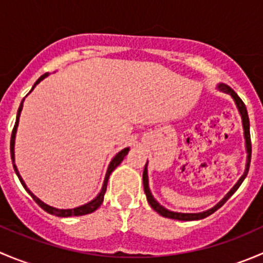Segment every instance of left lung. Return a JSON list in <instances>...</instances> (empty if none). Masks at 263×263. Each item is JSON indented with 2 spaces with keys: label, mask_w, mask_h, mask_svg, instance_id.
<instances>
[{
  "label": "left lung",
  "mask_w": 263,
  "mask_h": 263,
  "mask_svg": "<svg viewBox=\"0 0 263 263\" xmlns=\"http://www.w3.org/2000/svg\"><path fill=\"white\" fill-rule=\"evenodd\" d=\"M220 90H222V91L228 92V94H230L233 97V99L235 100V104H237L238 109H239V113L240 116H242V121H243V128H245V137H246V144H247V153H248V161H247V168H246V172L245 174H243L242 177H240L239 181L237 182V184L234 185V187L230 190V192L228 193L227 196H225L224 198H222L221 201H220L219 203H217L216 206H214L213 209H210V210L208 211H203V213H198V214H181V213H173V211H169L166 210V209H164L163 206L159 205L158 202H156L155 200H154L153 195H151L150 190H148V181H147V169H146V165H145L144 168V174H142V182H144V191L145 193H146V198H147V202L150 203L151 208L154 209V210L156 211V213H159L161 215V216L164 217H169V219H176V220H183V221H191V220H200V219H203V217H208L209 215L214 214L215 211L217 210V209L221 208L222 205H224L225 202H227L228 200H229L230 196L233 195V193L235 192V191L239 188V185L242 184V182L245 181L247 173H248V169H249V163H251V153H252V145H251V134H249V118H248V113H247V108H246V104L243 103V100L240 99L239 97H238L237 92L234 91L233 89H230L229 86H227V85H222L220 84L219 85Z\"/></svg>",
  "instance_id": "obj_1"
}]
</instances>
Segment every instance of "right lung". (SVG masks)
I'll return each mask as SVG.
<instances>
[{
	"mask_svg": "<svg viewBox=\"0 0 263 263\" xmlns=\"http://www.w3.org/2000/svg\"><path fill=\"white\" fill-rule=\"evenodd\" d=\"M47 75H48V73H44V75H42L41 78H39L38 80L35 81V84H34V86L31 87V90H33L34 87H35V85H36V84H39V82H41L42 80H43V79L46 78ZM24 99H25V98H24ZM24 99H23V102H21L20 107H18V110H17V117H16V122H15L14 129H12V134H11V141H10V150H11V159H12V164H14V145H15V134H16V129H17L18 117H20L21 109H23V103H24ZM127 153H128V147H126V148H123V150L119 151V153L117 154V155L115 156V158L112 159V161H110L109 166H108L107 174H105V178H104V183H103V188H102V191H100V193H99V195L97 196V197L94 198V200L90 201V202H89V203H86V205H82V206H80V208L68 209V210H60V209H54V208H52V206H48V205H46V203H44V202H42V201L39 200L38 197H35V196H34L33 193H31L30 191H29L28 188H26L25 183H24L23 178H21L20 174H18L17 168H16V166H15V164H14V169H15V173L17 174L18 179H20L21 184H23V187L25 188L26 191H28V193H29V195L31 196V197H33V200L35 201V202L38 203V205L41 206V208L43 209L44 211H47V213H48V214L55 215V216H60V217L81 216V215H86V214H91V213H94V211L97 210V209L99 208L100 205H102L103 200H104L105 191H107V183H108V179H109L110 173H112V172L115 171V169L117 168V166L119 165V164H121V161L123 160V158H124V156L127 155Z\"/></svg>",
	"mask_w": 263,
	"mask_h": 263,
	"instance_id": "1",
	"label": "right lung"
}]
</instances>
